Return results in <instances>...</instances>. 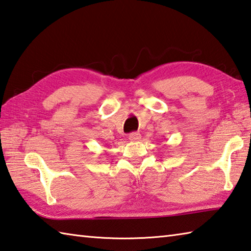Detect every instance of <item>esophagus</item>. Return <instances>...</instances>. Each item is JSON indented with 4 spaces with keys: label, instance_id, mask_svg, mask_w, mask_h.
I'll return each instance as SVG.
<instances>
[{
    "label": "esophagus",
    "instance_id": "obj_1",
    "mask_svg": "<svg viewBox=\"0 0 251 251\" xmlns=\"http://www.w3.org/2000/svg\"><path fill=\"white\" fill-rule=\"evenodd\" d=\"M128 138L131 141H137L141 138V135L139 134V132H131V134L128 136Z\"/></svg>",
    "mask_w": 251,
    "mask_h": 251
}]
</instances>
